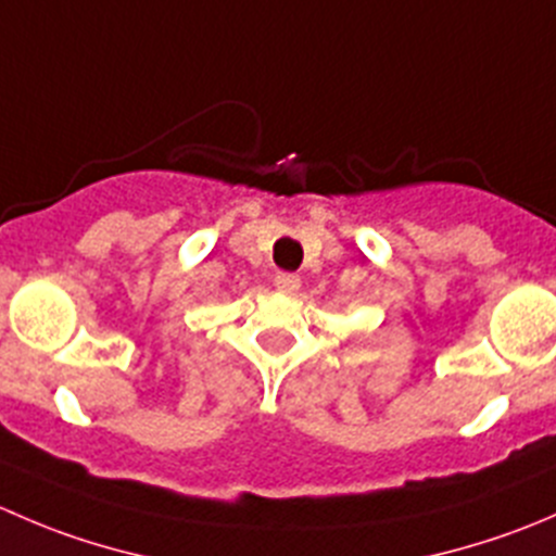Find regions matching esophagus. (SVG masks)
Masks as SVG:
<instances>
[{
    "label": "esophagus",
    "mask_w": 556,
    "mask_h": 556,
    "mask_svg": "<svg viewBox=\"0 0 556 556\" xmlns=\"http://www.w3.org/2000/svg\"><path fill=\"white\" fill-rule=\"evenodd\" d=\"M274 288H277L279 293H285V295H295L301 290V279L295 277V274L279 271L277 277H274Z\"/></svg>",
    "instance_id": "1"
}]
</instances>
